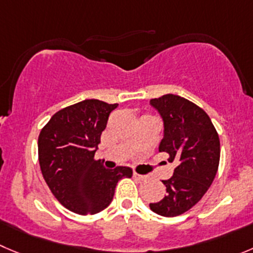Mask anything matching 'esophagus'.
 <instances>
[{
	"instance_id": "34e87169",
	"label": "esophagus",
	"mask_w": 253,
	"mask_h": 253,
	"mask_svg": "<svg viewBox=\"0 0 253 253\" xmlns=\"http://www.w3.org/2000/svg\"><path fill=\"white\" fill-rule=\"evenodd\" d=\"M134 177H135V179H138V180L148 179V176H146V175H140V174H136V172H134Z\"/></svg>"
}]
</instances>
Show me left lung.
Here are the masks:
<instances>
[{
  "instance_id": "8db88e82",
  "label": "left lung",
  "mask_w": 253,
  "mask_h": 253,
  "mask_svg": "<svg viewBox=\"0 0 253 253\" xmlns=\"http://www.w3.org/2000/svg\"><path fill=\"white\" fill-rule=\"evenodd\" d=\"M164 124L159 151L176 161L174 174L163 180L165 196L150 204L151 211L174 217L196 205L216 176L220 161V139L209 115L185 98L165 94L150 100Z\"/></svg>"
}]
</instances>
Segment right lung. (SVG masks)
Here are the masks:
<instances>
[{
  "label": "right lung",
  "instance_id": "obj_1",
  "mask_svg": "<svg viewBox=\"0 0 253 253\" xmlns=\"http://www.w3.org/2000/svg\"><path fill=\"white\" fill-rule=\"evenodd\" d=\"M118 104L85 99L53 115L38 136L43 177L57 200L79 215H93L110 205L118 181L133 176L128 167L105 169L94 154Z\"/></svg>",
  "mask_w": 253,
  "mask_h": 253
}]
</instances>
